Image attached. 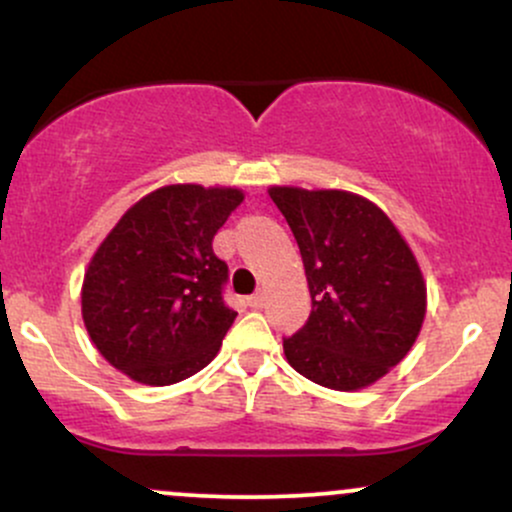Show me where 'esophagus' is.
<instances>
[{"mask_svg": "<svg viewBox=\"0 0 512 512\" xmlns=\"http://www.w3.org/2000/svg\"><path fill=\"white\" fill-rule=\"evenodd\" d=\"M248 305H250V308L260 310L262 305H264V296H262V293H255V296H250V298H248Z\"/></svg>", "mask_w": 512, "mask_h": 512, "instance_id": "obj_1", "label": "esophagus"}]
</instances>
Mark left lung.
Returning <instances> with one entry per match:
<instances>
[{
  "instance_id": "obj_1",
  "label": "left lung",
  "mask_w": 512,
  "mask_h": 512,
  "mask_svg": "<svg viewBox=\"0 0 512 512\" xmlns=\"http://www.w3.org/2000/svg\"><path fill=\"white\" fill-rule=\"evenodd\" d=\"M291 226L308 279V322L284 339L286 361L339 392L373 385L419 337L426 284L395 223L373 202L344 190L269 187Z\"/></svg>"
}]
</instances>
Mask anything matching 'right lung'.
Wrapping results in <instances>:
<instances>
[{
	"label": "right lung",
	"mask_w": 512,
	"mask_h": 512,
	"mask_svg": "<svg viewBox=\"0 0 512 512\" xmlns=\"http://www.w3.org/2000/svg\"><path fill=\"white\" fill-rule=\"evenodd\" d=\"M243 197L236 187H158L122 214L88 262L86 332L134 383H180L219 354L238 313L223 303L228 267L211 240Z\"/></svg>",
	"instance_id": "add662e5"
}]
</instances>
